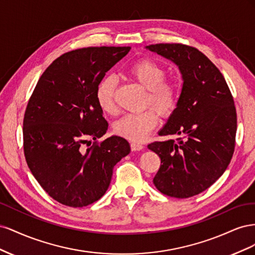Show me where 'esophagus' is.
<instances>
[{
    "mask_svg": "<svg viewBox=\"0 0 255 255\" xmlns=\"http://www.w3.org/2000/svg\"><path fill=\"white\" fill-rule=\"evenodd\" d=\"M143 149V145L138 142H130V150L132 151H140Z\"/></svg>",
    "mask_w": 255,
    "mask_h": 255,
    "instance_id": "1",
    "label": "esophagus"
}]
</instances>
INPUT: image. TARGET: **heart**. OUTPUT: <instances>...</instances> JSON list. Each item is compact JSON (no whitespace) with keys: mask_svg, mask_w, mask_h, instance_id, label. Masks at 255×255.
Masks as SVG:
<instances>
[{"mask_svg":"<svg viewBox=\"0 0 255 255\" xmlns=\"http://www.w3.org/2000/svg\"><path fill=\"white\" fill-rule=\"evenodd\" d=\"M127 74L146 90L144 109L152 107L161 117H170L177 106L180 92L175 83L166 80L167 70L163 65L150 58L139 59L127 69ZM117 86L118 81L113 75L105 76L98 84L96 100L100 110L106 114H115L117 111ZM155 112L148 110L140 114L126 115L116 121L115 133L130 141L144 140L157 126L158 117Z\"/></svg>","mask_w":255,"mask_h":255,"instance_id":"heart-1","label":"heart"}]
</instances>
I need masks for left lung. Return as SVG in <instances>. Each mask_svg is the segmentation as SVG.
<instances>
[{"mask_svg":"<svg viewBox=\"0 0 255 255\" xmlns=\"http://www.w3.org/2000/svg\"><path fill=\"white\" fill-rule=\"evenodd\" d=\"M179 66L183 87L160 136L148 148L160 158L153 183L166 196L189 198L204 191L226 171L235 149L237 115L233 96L219 69L198 49L181 43L146 47Z\"/></svg>","mask_w":255,"mask_h":255,"instance_id":"1","label":"left lung"}]
</instances>
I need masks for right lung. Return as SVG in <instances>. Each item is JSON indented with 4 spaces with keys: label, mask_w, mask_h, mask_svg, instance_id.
Returning a JSON list of instances; mask_svg holds the SVG:
<instances>
[{
    "label": "right lung",
    "mask_w": 255,
    "mask_h": 255,
    "mask_svg": "<svg viewBox=\"0 0 255 255\" xmlns=\"http://www.w3.org/2000/svg\"><path fill=\"white\" fill-rule=\"evenodd\" d=\"M129 50L67 52L45 69L28 100L23 119L26 163L44 191L61 204L83 207L98 201L110 186L115 165L130 151L119 136L97 140L109 123L96 100L98 84ZM85 143L91 145L87 149Z\"/></svg>",
    "instance_id": "obj_1"
}]
</instances>
